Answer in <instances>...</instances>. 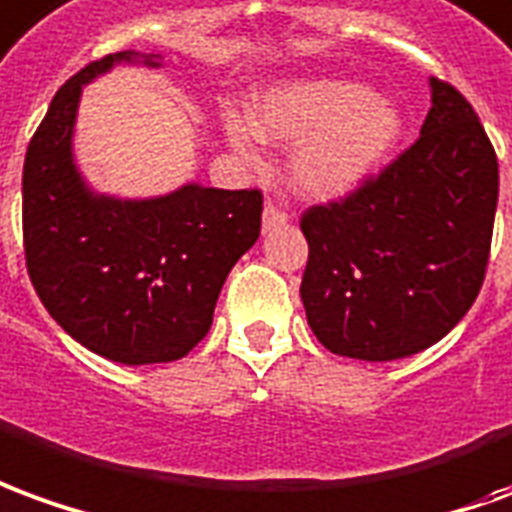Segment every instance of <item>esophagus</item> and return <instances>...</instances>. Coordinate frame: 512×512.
I'll list each match as a JSON object with an SVG mask.
<instances>
[{
    "label": "esophagus",
    "mask_w": 512,
    "mask_h": 512,
    "mask_svg": "<svg viewBox=\"0 0 512 512\" xmlns=\"http://www.w3.org/2000/svg\"><path fill=\"white\" fill-rule=\"evenodd\" d=\"M286 220H289V215H286L284 209H278V206H275V204L264 206V215H262V228H264V231H273V228L286 226Z\"/></svg>",
    "instance_id": "34e87169"
}]
</instances>
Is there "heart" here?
<instances>
[{"instance_id": "b5f03b06", "label": "heart", "mask_w": 512, "mask_h": 512, "mask_svg": "<svg viewBox=\"0 0 512 512\" xmlns=\"http://www.w3.org/2000/svg\"><path fill=\"white\" fill-rule=\"evenodd\" d=\"M228 146L242 159L259 157V143L292 146L289 181L308 201H333L355 190L397 148L402 110L364 82L344 76H303L256 93L250 121L223 115Z\"/></svg>"}]
</instances>
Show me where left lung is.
Listing matches in <instances>:
<instances>
[{"label": "left lung", "mask_w": 512, "mask_h": 512, "mask_svg": "<svg viewBox=\"0 0 512 512\" xmlns=\"http://www.w3.org/2000/svg\"><path fill=\"white\" fill-rule=\"evenodd\" d=\"M499 165L477 112L430 76L419 140L300 228L308 325L331 353L394 361L444 339L480 292L494 234Z\"/></svg>", "instance_id": "left-lung-1"}]
</instances>
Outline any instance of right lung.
<instances>
[{"instance_id": "add662e5", "label": "right lung", "mask_w": 512, "mask_h": 512, "mask_svg": "<svg viewBox=\"0 0 512 512\" xmlns=\"http://www.w3.org/2000/svg\"><path fill=\"white\" fill-rule=\"evenodd\" d=\"M115 65L159 68L118 52L71 76L24 159V253L46 311L90 353L118 364L179 361L212 328L231 267L262 228V192L187 181L154 198L96 192L74 159L82 88Z\"/></svg>"}]
</instances>
